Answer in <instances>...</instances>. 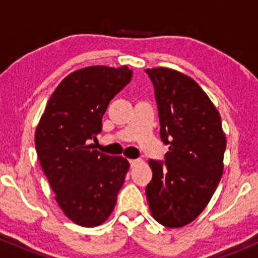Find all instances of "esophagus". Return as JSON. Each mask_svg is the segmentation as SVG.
<instances>
[{
    "label": "esophagus",
    "instance_id": "1",
    "mask_svg": "<svg viewBox=\"0 0 258 258\" xmlns=\"http://www.w3.org/2000/svg\"><path fill=\"white\" fill-rule=\"evenodd\" d=\"M128 161H130V165H131V166H135V165L138 164L139 160L138 159H130Z\"/></svg>",
    "mask_w": 258,
    "mask_h": 258
}]
</instances>
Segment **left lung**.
Segmentation results:
<instances>
[{"mask_svg": "<svg viewBox=\"0 0 258 258\" xmlns=\"http://www.w3.org/2000/svg\"><path fill=\"white\" fill-rule=\"evenodd\" d=\"M154 86L165 161L149 160L146 188L153 217L179 228L193 222L211 200L223 173L226 136L221 116L193 79L167 68L147 69Z\"/></svg>", "mask_w": 258, "mask_h": 258, "instance_id": "8db88e82", "label": "left lung"}]
</instances>
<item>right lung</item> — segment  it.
Returning <instances> with one entry per match:
<instances>
[{
    "label": "right lung",
    "mask_w": 258,
    "mask_h": 258,
    "mask_svg": "<svg viewBox=\"0 0 258 258\" xmlns=\"http://www.w3.org/2000/svg\"><path fill=\"white\" fill-rule=\"evenodd\" d=\"M126 65L84 68L68 75L47 103L35 135L41 167L64 214L79 226L96 227L110 216L128 161L94 149L110 100L130 84Z\"/></svg>",
    "instance_id": "1"
}]
</instances>
